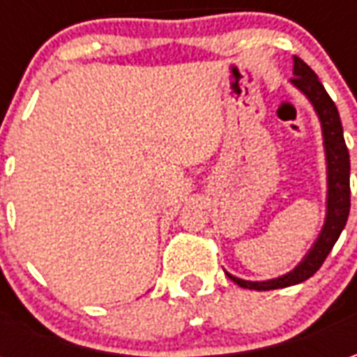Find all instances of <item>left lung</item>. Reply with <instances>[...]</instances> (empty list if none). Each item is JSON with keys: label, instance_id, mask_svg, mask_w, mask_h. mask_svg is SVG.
Returning a JSON list of instances; mask_svg holds the SVG:
<instances>
[{"label": "left lung", "instance_id": "1", "mask_svg": "<svg viewBox=\"0 0 357 357\" xmlns=\"http://www.w3.org/2000/svg\"><path fill=\"white\" fill-rule=\"evenodd\" d=\"M292 84L304 91L306 97L314 105L317 116L321 120L323 128V143H325V153H327V179H329V195H327V220L323 225L319 239L315 241L312 250L302 262L292 269L291 273L283 277H277L271 281H243L237 277L229 275L231 281L243 287V289H252V291H273V289H283L291 284H298L314 275L317 269L321 268L325 258L335 247V243L344 229L350 214V155L342 135V124L338 116L337 105L333 102L329 93L325 91L323 84L317 80L315 73L300 57L294 55V76Z\"/></svg>", "mask_w": 357, "mask_h": 357}]
</instances>
